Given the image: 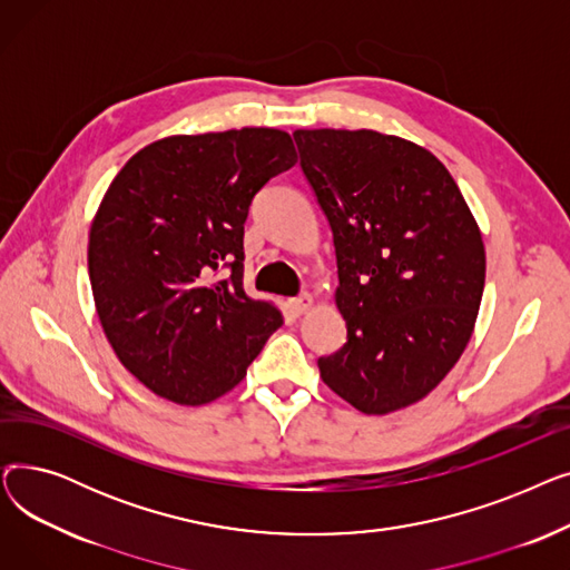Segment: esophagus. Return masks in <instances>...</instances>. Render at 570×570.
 Wrapping results in <instances>:
<instances>
[{
  "label": "esophagus",
  "instance_id": "1",
  "mask_svg": "<svg viewBox=\"0 0 570 570\" xmlns=\"http://www.w3.org/2000/svg\"><path fill=\"white\" fill-rule=\"evenodd\" d=\"M312 305H314L312 293H301L297 297H291V301H288V307H291V312H293L295 316H301V314L309 312Z\"/></svg>",
  "mask_w": 570,
  "mask_h": 570
}]
</instances>
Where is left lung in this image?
I'll use <instances>...</instances> for the list:
<instances>
[{
    "label": "left lung",
    "mask_w": 570,
    "mask_h": 570,
    "mask_svg": "<svg viewBox=\"0 0 570 570\" xmlns=\"http://www.w3.org/2000/svg\"><path fill=\"white\" fill-rule=\"evenodd\" d=\"M301 168L331 224L346 344L318 357L325 385L363 413L423 400L466 348L485 247L453 175L411 140L297 129Z\"/></svg>",
    "instance_id": "obj_1"
}]
</instances>
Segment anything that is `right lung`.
I'll use <instances>...</instances> for the list:
<instances>
[{
	"label": "right lung",
	"mask_w": 570,
	"mask_h": 570,
	"mask_svg": "<svg viewBox=\"0 0 570 570\" xmlns=\"http://www.w3.org/2000/svg\"><path fill=\"white\" fill-rule=\"evenodd\" d=\"M295 161L286 131L245 127L161 138L115 175L89 228V282L119 363L155 395H226L284 323L243 288V237L254 196Z\"/></svg>",
	"instance_id": "add662e5"
}]
</instances>
